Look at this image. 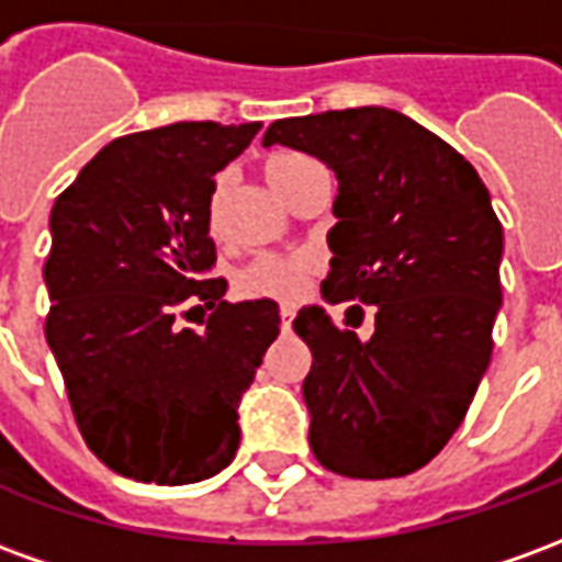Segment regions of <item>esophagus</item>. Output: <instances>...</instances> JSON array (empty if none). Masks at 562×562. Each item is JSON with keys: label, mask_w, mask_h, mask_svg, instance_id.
I'll return each instance as SVG.
<instances>
[{"label": "esophagus", "mask_w": 562, "mask_h": 562, "mask_svg": "<svg viewBox=\"0 0 562 562\" xmlns=\"http://www.w3.org/2000/svg\"><path fill=\"white\" fill-rule=\"evenodd\" d=\"M292 322H294V310H292V306H282V310H280V328L289 330V328H292Z\"/></svg>", "instance_id": "34e87169"}]
</instances>
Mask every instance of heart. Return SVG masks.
<instances>
[{
  "label": "heart",
  "instance_id": "1",
  "mask_svg": "<svg viewBox=\"0 0 562 562\" xmlns=\"http://www.w3.org/2000/svg\"><path fill=\"white\" fill-rule=\"evenodd\" d=\"M318 168L316 161L306 159L301 153H273L261 165V173L268 186L282 198L292 201L294 189L301 186L306 173ZM222 195H225V180H216L213 192L207 201V225L210 232L220 234V216H222ZM310 258L304 256H277V252H265L256 256L237 277V292L244 297H268V301H282L292 304L297 301L306 289V273H310Z\"/></svg>",
  "mask_w": 562,
  "mask_h": 562
}]
</instances>
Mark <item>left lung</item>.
I'll return each instance as SVG.
<instances>
[{
  "label": "left lung",
  "mask_w": 562,
  "mask_h": 562,
  "mask_svg": "<svg viewBox=\"0 0 562 562\" xmlns=\"http://www.w3.org/2000/svg\"><path fill=\"white\" fill-rule=\"evenodd\" d=\"M265 147L301 149L337 173L328 232V304L355 301L370 340L325 306H304L310 448L349 479H397L442 451L491 364L503 304V225L470 161L389 108H349L270 123ZM346 313V318H349Z\"/></svg>",
  "instance_id": "8db88e82"
}]
</instances>
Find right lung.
Instances as JSON below:
<instances>
[{"label": "right lung", "instance_id": "add662e5", "mask_svg": "<svg viewBox=\"0 0 562 562\" xmlns=\"http://www.w3.org/2000/svg\"><path fill=\"white\" fill-rule=\"evenodd\" d=\"M261 123H173L111 140L50 210L47 346L87 446L126 479L192 484L237 454V406L280 334L277 301L213 277V173ZM209 328L186 329L200 304Z\"/></svg>", "mask_w": 562, "mask_h": 562}]
</instances>
